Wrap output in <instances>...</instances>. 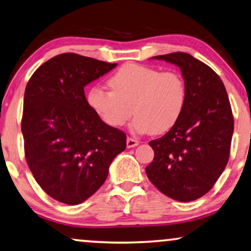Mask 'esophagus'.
<instances>
[{"label":"esophagus","instance_id":"obj_1","mask_svg":"<svg viewBox=\"0 0 251 251\" xmlns=\"http://www.w3.org/2000/svg\"><path fill=\"white\" fill-rule=\"evenodd\" d=\"M139 144V142L137 139L135 138H131V137H128L126 138V148H135V146H137Z\"/></svg>","mask_w":251,"mask_h":251}]
</instances>
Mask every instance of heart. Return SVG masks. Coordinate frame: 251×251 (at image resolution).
Masks as SVG:
<instances>
[{"label":"heart","mask_w":251,"mask_h":251,"mask_svg":"<svg viewBox=\"0 0 251 251\" xmlns=\"http://www.w3.org/2000/svg\"><path fill=\"white\" fill-rule=\"evenodd\" d=\"M109 90L91 87L87 103L103 122L122 126L136 114L132 128L160 135L176 125L187 100V87L176 71L129 63L108 78Z\"/></svg>","instance_id":"b5f03b06"}]
</instances>
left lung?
Listing matches in <instances>:
<instances>
[{"instance_id":"1","label":"left lung","mask_w":251,"mask_h":251,"mask_svg":"<svg viewBox=\"0 0 251 251\" xmlns=\"http://www.w3.org/2000/svg\"><path fill=\"white\" fill-rule=\"evenodd\" d=\"M152 58L180 68L187 100L176 125L149 143L154 158L146 175L166 196L195 201L212 189L228 162L234 131L228 96L220 77L190 54L177 51Z\"/></svg>"}]
</instances>
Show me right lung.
<instances>
[{"label":"right lung","instance_id":"1","mask_svg":"<svg viewBox=\"0 0 251 251\" xmlns=\"http://www.w3.org/2000/svg\"><path fill=\"white\" fill-rule=\"evenodd\" d=\"M118 64L64 53L41 64L24 94L25 158L47 195L77 205L106 181L126 133L106 125L87 103L84 87Z\"/></svg>","mask_w":251,"mask_h":251}]
</instances>
